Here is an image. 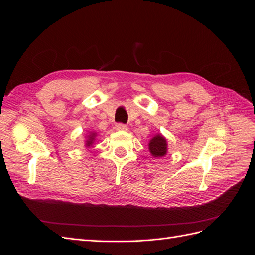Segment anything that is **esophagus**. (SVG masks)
I'll use <instances>...</instances> for the list:
<instances>
[{
	"mask_svg": "<svg viewBox=\"0 0 255 255\" xmlns=\"http://www.w3.org/2000/svg\"><path fill=\"white\" fill-rule=\"evenodd\" d=\"M115 128L117 130H128V127L125 123H117V125L115 126Z\"/></svg>",
	"mask_w": 255,
	"mask_h": 255,
	"instance_id": "34e87169",
	"label": "esophagus"
}]
</instances>
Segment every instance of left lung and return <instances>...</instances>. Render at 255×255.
<instances>
[{
	"mask_svg": "<svg viewBox=\"0 0 255 255\" xmlns=\"http://www.w3.org/2000/svg\"><path fill=\"white\" fill-rule=\"evenodd\" d=\"M149 149L154 157H161L167 153V142L161 135L153 137L149 143Z\"/></svg>",
	"mask_w": 255,
	"mask_h": 255,
	"instance_id": "obj_1",
	"label": "left lung"
}]
</instances>
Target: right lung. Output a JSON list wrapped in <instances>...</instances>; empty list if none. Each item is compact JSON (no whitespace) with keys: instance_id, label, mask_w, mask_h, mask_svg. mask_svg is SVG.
<instances>
[{"instance_id":"add662e5","label":"right lung","mask_w":255,"mask_h":255,"mask_svg":"<svg viewBox=\"0 0 255 255\" xmlns=\"http://www.w3.org/2000/svg\"><path fill=\"white\" fill-rule=\"evenodd\" d=\"M95 134H91L90 136H89V139L86 141V145H90L91 143H92V140H94L95 139Z\"/></svg>"}]
</instances>
